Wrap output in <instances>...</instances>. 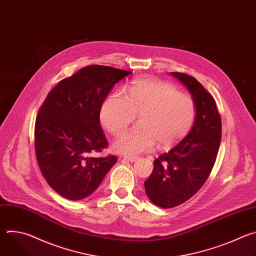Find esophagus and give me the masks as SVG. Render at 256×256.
I'll return each instance as SVG.
<instances>
[{
  "label": "esophagus",
  "instance_id": "esophagus-1",
  "mask_svg": "<svg viewBox=\"0 0 256 256\" xmlns=\"http://www.w3.org/2000/svg\"><path fill=\"white\" fill-rule=\"evenodd\" d=\"M124 160H126V161H130V162H136V160H138V158L136 157H124Z\"/></svg>",
  "mask_w": 256,
  "mask_h": 256
}]
</instances>
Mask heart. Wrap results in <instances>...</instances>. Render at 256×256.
<instances>
[{
    "mask_svg": "<svg viewBox=\"0 0 256 256\" xmlns=\"http://www.w3.org/2000/svg\"><path fill=\"white\" fill-rule=\"evenodd\" d=\"M126 96L118 91L103 103L100 120L112 134L122 132L136 118L140 130H128L112 142V150L124 156L150 152L155 142L161 148L184 138L196 118L194 99L169 83L156 79L136 81L126 89Z\"/></svg>",
    "mask_w": 256,
    "mask_h": 256,
    "instance_id": "b5f03b06",
    "label": "heart"
}]
</instances>
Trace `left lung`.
Returning a JSON list of instances; mask_svg holds the SVG:
<instances>
[{
	"label": "left lung",
	"instance_id": "left-lung-1",
	"mask_svg": "<svg viewBox=\"0 0 256 256\" xmlns=\"http://www.w3.org/2000/svg\"><path fill=\"white\" fill-rule=\"evenodd\" d=\"M171 75L192 94L196 118L188 136L154 161L153 172L144 181L150 200L163 208L184 204L200 190L214 167L222 136L221 116L212 96L196 78L184 72Z\"/></svg>",
	"mask_w": 256,
	"mask_h": 256
}]
</instances>
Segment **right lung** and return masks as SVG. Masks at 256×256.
<instances>
[{
	"instance_id": "obj_1",
	"label": "right lung",
	"mask_w": 256,
	"mask_h": 256,
	"mask_svg": "<svg viewBox=\"0 0 256 256\" xmlns=\"http://www.w3.org/2000/svg\"><path fill=\"white\" fill-rule=\"evenodd\" d=\"M132 72L92 64L60 81L46 96L35 122V155L50 186L64 198L92 194L116 163V156L94 158L107 147L100 126L102 104Z\"/></svg>"
}]
</instances>
